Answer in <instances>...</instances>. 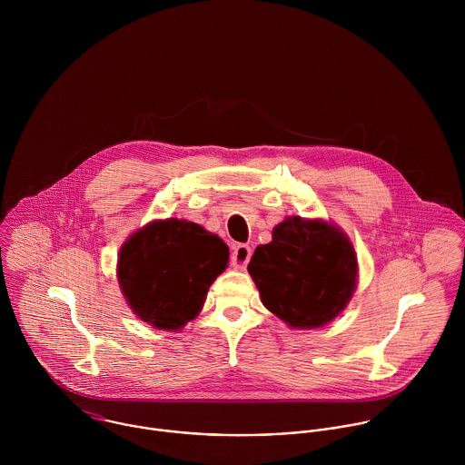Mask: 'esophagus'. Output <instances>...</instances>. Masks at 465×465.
Here are the masks:
<instances>
[{"instance_id":"obj_1","label":"esophagus","mask_w":465,"mask_h":465,"mask_svg":"<svg viewBox=\"0 0 465 465\" xmlns=\"http://www.w3.org/2000/svg\"><path fill=\"white\" fill-rule=\"evenodd\" d=\"M251 256H252V249L249 245H238L231 254V263L238 270H245V266L251 262Z\"/></svg>"}]
</instances>
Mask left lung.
I'll use <instances>...</instances> for the list:
<instances>
[{
  "mask_svg": "<svg viewBox=\"0 0 465 465\" xmlns=\"http://www.w3.org/2000/svg\"><path fill=\"white\" fill-rule=\"evenodd\" d=\"M266 310L295 330H313L343 312L356 290L358 260L345 232L324 220L290 216L247 266Z\"/></svg>",
  "mask_w": 465,
  "mask_h": 465,
  "instance_id": "1",
  "label": "left lung"
}]
</instances>
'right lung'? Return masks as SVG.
<instances>
[{
  "label": "right lung",
  "instance_id": "add662e5",
  "mask_svg": "<svg viewBox=\"0 0 465 465\" xmlns=\"http://www.w3.org/2000/svg\"><path fill=\"white\" fill-rule=\"evenodd\" d=\"M229 263V247L199 223L168 218L146 223L118 256L120 288L134 313L157 330L193 321L213 281Z\"/></svg>",
  "mask_w": 465,
  "mask_h": 465
}]
</instances>
